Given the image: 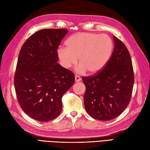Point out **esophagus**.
Instances as JSON below:
<instances>
[{"label": "esophagus", "instance_id": "1", "mask_svg": "<svg viewBox=\"0 0 150 150\" xmlns=\"http://www.w3.org/2000/svg\"><path fill=\"white\" fill-rule=\"evenodd\" d=\"M81 78H80V76H78V75L75 76V81H81Z\"/></svg>", "mask_w": 150, "mask_h": 150}]
</instances>
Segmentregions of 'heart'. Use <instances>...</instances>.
I'll use <instances>...</instances> for the list:
<instances>
[{"instance_id": "obj_1", "label": "heart", "mask_w": 150, "mask_h": 150, "mask_svg": "<svg viewBox=\"0 0 150 150\" xmlns=\"http://www.w3.org/2000/svg\"><path fill=\"white\" fill-rule=\"evenodd\" d=\"M67 47L58 48L57 54L61 65L69 69L78 62L80 64L76 71L91 74L100 72L108 64L113 50V42L108 35L95 33H78L72 35Z\"/></svg>"}]
</instances>
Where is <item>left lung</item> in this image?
Returning a JSON list of instances; mask_svg holds the SVG:
<instances>
[{"mask_svg": "<svg viewBox=\"0 0 150 150\" xmlns=\"http://www.w3.org/2000/svg\"><path fill=\"white\" fill-rule=\"evenodd\" d=\"M109 62L100 72L83 77L86 87L84 105L87 113L99 120H110L129 105L134 84V72L129 51L117 37Z\"/></svg>", "mask_w": 150, "mask_h": 150, "instance_id": "1", "label": "left lung"}]
</instances>
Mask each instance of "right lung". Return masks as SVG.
I'll return each mask as SVG.
<instances>
[{
  "instance_id": "obj_1",
  "label": "right lung",
  "mask_w": 150,
  "mask_h": 150,
  "mask_svg": "<svg viewBox=\"0 0 150 150\" xmlns=\"http://www.w3.org/2000/svg\"><path fill=\"white\" fill-rule=\"evenodd\" d=\"M67 29H43L33 33L21 48L14 86L21 109L40 122L62 112L63 95L74 83V73L57 63V48Z\"/></svg>"
}]
</instances>
